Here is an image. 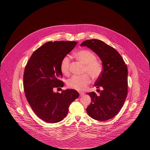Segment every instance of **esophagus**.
<instances>
[{
    "instance_id": "1",
    "label": "esophagus",
    "mask_w": 150,
    "mask_h": 150,
    "mask_svg": "<svg viewBox=\"0 0 150 150\" xmlns=\"http://www.w3.org/2000/svg\"><path fill=\"white\" fill-rule=\"evenodd\" d=\"M79 96L81 97V96H83L84 95V93H82V92H79Z\"/></svg>"
}]
</instances>
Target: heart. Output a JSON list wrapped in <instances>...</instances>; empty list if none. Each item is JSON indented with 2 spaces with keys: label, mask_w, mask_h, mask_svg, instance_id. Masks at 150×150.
Listing matches in <instances>:
<instances>
[{
  "label": "heart",
  "mask_w": 150,
  "mask_h": 150,
  "mask_svg": "<svg viewBox=\"0 0 150 150\" xmlns=\"http://www.w3.org/2000/svg\"><path fill=\"white\" fill-rule=\"evenodd\" d=\"M75 57L84 64V71L88 73L94 79L98 78L102 74L103 67L102 63L96 60L95 54L91 51L82 50L75 53ZM71 59L65 56L62 59L60 64L61 72L65 75L69 74V65ZM91 82V77L85 74L82 76H73L67 81L68 86L77 91H83L86 89L87 85Z\"/></svg>",
  "instance_id": "1"
}]
</instances>
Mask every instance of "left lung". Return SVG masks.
Listing matches in <instances>:
<instances>
[{
    "instance_id": "1",
    "label": "left lung",
    "mask_w": 150,
    "mask_h": 150,
    "mask_svg": "<svg viewBox=\"0 0 150 150\" xmlns=\"http://www.w3.org/2000/svg\"><path fill=\"white\" fill-rule=\"evenodd\" d=\"M81 46L91 49L102 62L103 70L94 83L102 88L100 95L87 93L91 103L87 107L88 115L94 119L105 121L118 114L127 94V68L123 58L112 47L104 42L92 39L82 42ZM98 90V89H97Z\"/></svg>"
}]
</instances>
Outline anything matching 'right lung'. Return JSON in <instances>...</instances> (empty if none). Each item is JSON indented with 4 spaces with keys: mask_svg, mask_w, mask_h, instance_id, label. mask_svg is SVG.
Listing matches in <instances>:
<instances>
[{
    "mask_svg": "<svg viewBox=\"0 0 150 150\" xmlns=\"http://www.w3.org/2000/svg\"><path fill=\"white\" fill-rule=\"evenodd\" d=\"M75 41H49L37 49L25 68L24 88L27 100L34 112L50 123L65 118L70 104L79 97L77 91L67 89L61 93L54 88L63 87L60 64L63 57L76 45Z\"/></svg>",
    "mask_w": 150,
    "mask_h": 150,
    "instance_id": "obj_1",
    "label": "right lung"
}]
</instances>
